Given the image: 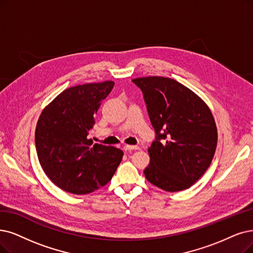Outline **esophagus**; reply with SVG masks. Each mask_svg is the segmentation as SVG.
Returning a JSON list of instances; mask_svg holds the SVG:
<instances>
[{
    "instance_id": "esophagus-1",
    "label": "esophagus",
    "mask_w": 253,
    "mask_h": 253,
    "mask_svg": "<svg viewBox=\"0 0 253 253\" xmlns=\"http://www.w3.org/2000/svg\"><path fill=\"white\" fill-rule=\"evenodd\" d=\"M124 149L126 151H132V150H138L139 146H134V145H125Z\"/></svg>"
}]
</instances>
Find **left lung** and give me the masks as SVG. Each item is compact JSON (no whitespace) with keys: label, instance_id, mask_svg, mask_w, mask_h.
Here are the masks:
<instances>
[{"label":"left lung","instance_id":"8db88e82","mask_svg":"<svg viewBox=\"0 0 253 253\" xmlns=\"http://www.w3.org/2000/svg\"><path fill=\"white\" fill-rule=\"evenodd\" d=\"M143 93L156 133L148 148L146 179L168 192L190 188L210 167L217 146V127L211 110L175 80L147 77L132 80Z\"/></svg>","mask_w":253,"mask_h":253}]
</instances>
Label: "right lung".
Returning a JSON list of instances; mask_svg holds the SVG:
<instances>
[{
	"instance_id": "right-lung-1",
	"label": "right lung",
	"mask_w": 253,
	"mask_h": 253,
	"mask_svg": "<svg viewBox=\"0 0 253 253\" xmlns=\"http://www.w3.org/2000/svg\"><path fill=\"white\" fill-rule=\"evenodd\" d=\"M114 82L65 89L39 116L35 145L39 163L53 183L73 194H88L114 175L123 150L88 139L95 114Z\"/></svg>"
}]
</instances>
